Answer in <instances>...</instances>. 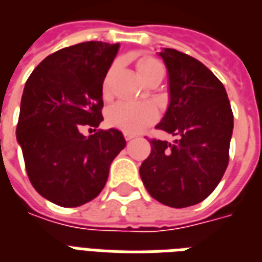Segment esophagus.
I'll use <instances>...</instances> for the list:
<instances>
[{"mask_svg": "<svg viewBox=\"0 0 262 262\" xmlns=\"http://www.w3.org/2000/svg\"><path fill=\"white\" fill-rule=\"evenodd\" d=\"M124 138H125V141H131V139L135 138V135L129 133H124Z\"/></svg>", "mask_w": 262, "mask_h": 262, "instance_id": "1", "label": "esophagus"}]
</instances>
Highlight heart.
<instances>
[{"instance_id": "obj_1", "label": "heart", "mask_w": 262, "mask_h": 262, "mask_svg": "<svg viewBox=\"0 0 262 262\" xmlns=\"http://www.w3.org/2000/svg\"><path fill=\"white\" fill-rule=\"evenodd\" d=\"M135 68H137V73L142 81H146L147 78L159 70H163L161 64L156 59L150 58V56H143V58L138 59L135 63ZM112 74H113V68L110 69L103 80V92L105 94L109 88ZM156 119V109L152 105H146V103L145 105H133V103L120 102V103L112 106L107 112V123L115 128L129 134L142 131L147 125L155 123Z\"/></svg>"}]
</instances>
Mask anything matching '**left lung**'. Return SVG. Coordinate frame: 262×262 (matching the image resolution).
Segmentation results:
<instances>
[{
	"mask_svg": "<svg viewBox=\"0 0 262 262\" xmlns=\"http://www.w3.org/2000/svg\"><path fill=\"white\" fill-rule=\"evenodd\" d=\"M159 55L168 72L170 105L156 128L177 139H150L139 174L157 202L189 207L208 198L227 170L233 113L225 86L202 62L171 48Z\"/></svg>",
	"mask_w": 262,
	"mask_h": 262,
	"instance_id": "1",
	"label": "left lung"
}]
</instances>
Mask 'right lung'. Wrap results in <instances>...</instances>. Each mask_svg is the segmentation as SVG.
Returning a JSON list of instances; mask_svg holds the SVG:
<instances>
[{
    "instance_id": "obj_1",
    "label": "right lung",
    "mask_w": 262,
    "mask_h": 262,
    "mask_svg": "<svg viewBox=\"0 0 262 262\" xmlns=\"http://www.w3.org/2000/svg\"><path fill=\"white\" fill-rule=\"evenodd\" d=\"M119 47L86 41L59 49L33 70L23 90L16 139L27 176L42 198L62 207L101 193L125 146L119 129L81 134L103 120L102 86Z\"/></svg>"
}]
</instances>
